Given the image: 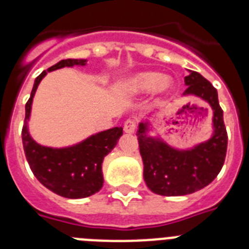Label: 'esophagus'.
I'll return each instance as SVG.
<instances>
[{
    "mask_svg": "<svg viewBox=\"0 0 249 249\" xmlns=\"http://www.w3.org/2000/svg\"><path fill=\"white\" fill-rule=\"evenodd\" d=\"M136 127H137V122H136L135 120H131V118L127 120L126 122H124V124H123V129H124L126 133H133Z\"/></svg>",
    "mask_w": 249,
    "mask_h": 249,
    "instance_id": "esophagus-1",
    "label": "esophagus"
}]
</instances>
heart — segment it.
<instances>
[{
	"label": "heart",
	"mask_w": 249,
	"mask_h": 249,
	"mask_svg": "<svg viewBox=\"0 0 249 249\" xmlns=\"http://www.w3.org/2000/svg\"><path fill=\"white\" fill-rule=\"evenodd\" d=\"M129 87L136 92L151 91L157 89L160 92H167L171 89V81L157 72H142L129 80Z\"/></svg>",
	"instance_id": "1"
}]
</instances>
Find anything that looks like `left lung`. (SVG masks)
<instances>
[{"mask_svg":"<svg viewBox=\"0 0 249 249\" xmlns=\"http://www.w3.org/2000/svg\"><path fill=\"white\" fill-rule=\"evenodd\" d=\"M184 82L188 86L184 94H195L212 107L213 137L193 149L178 151L147 137L146 123H140L137 132L144 182L152 192L167 197L190 195L208 186L221 172L227 153L228 136L217 89L196 71L184 77Z\"/></svg>","mask_w":249,"mask_h":249,"instance_id":"obj_1","label":"left lung"}]
</instances>
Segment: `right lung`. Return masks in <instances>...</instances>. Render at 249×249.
Listing matches in <instances>:
<instances>
[{
  "label": "right lung",
  "mask_w": 249,
  "mask_h": 249,
  "mask_svg": "<svg viewBox=\"0 0 249 249\" xmlns=\"http://www.w3.org/2000/svg\"><path fill=\"white\" fill-rule=\"evenodd\" d=\"M85 66L86 59L68 58L50 67L47 72L62 67ZM43 71L35 81L31 97L26 103V117L22 127V143L31 171L46 188L66 198H85L97 193L103 186V160L117 144L122 136V127H114L87 138L68 148H48L36 143L27 129L31 105Z\"/></svg>",
  "instance_id": "obj_1"
}]
</instances>
